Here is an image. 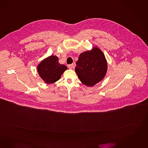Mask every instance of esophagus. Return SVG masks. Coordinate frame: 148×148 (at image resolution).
<instances>
[{
	"label": "esophagus",
	"mask_w": 148,
	"mask_h": 148,
	"mask_svg": "<svg viewBox=\"0 0 148 148\" xmlns=\"http://www.w3.org/2000/svg\"><path fill=\"white\" fill-rule=\"evenodd\" d=\"M68 67L69 69H73L74 68V64H69L68 65Z\"/></svg>",
	"instance_id": "obj_1"
}]
</instances>
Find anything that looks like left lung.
I'll list each match as a JSON object with an SVG mask.
<instances>
[{
  "mask_svg": "<svg viewBox=\"0 0 148 148\" xmlns=\"http://www.w3.org/2000/svg\"><path fill=\"white\" fill-rule=\"evenodd\" d=\"M76 65L75 71L77 77L84 85L88 87L93 86L101 82L108 70L105 55L97 46L81 53Z\"/></svg>",
  "mask_w": 148,
  "mask_h": 148,
  "instance_id": "left-lung-1",
  "label": "left lung"
}]
</instances>
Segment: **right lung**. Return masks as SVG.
Listing matches in <instances>:
<instances>
[{
	"instance_id": "right-lung-1",
	"label": "right lung",
	"mask_w": 148,
	"mask_h": 148,
	"mask_svg": "<svg viewBox=\"0 0 148 148\" xmlns=\"http://www.w3.org/2000/svg\"><path fill=\"white\" fill-rule=\"evenodd\" d=\"M66 69L67 67L61 64L58 57L54 55L44 58L37 66L38 74L46 84H53L58 81Z\"/></svg>"
}]
</instances>
